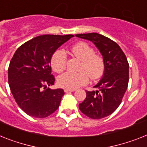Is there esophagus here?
Here are the masks:
<instances>
[{
	"instance_id": "esophagus-1",
	"label": "esophagus",
	"mask_w": 147,
	"mask_h": 147,
	"mask_svg": "<svg viewBox=\"0 0 147 147\" xmlns=\"http://www.w3.org/2000/svg\"><path fill=\"white\" fill-rule=\"evenodd\" d=\"M76 89H69V88H65L64 91H65V92H74Z\"/></svg>"
}]
</instances>
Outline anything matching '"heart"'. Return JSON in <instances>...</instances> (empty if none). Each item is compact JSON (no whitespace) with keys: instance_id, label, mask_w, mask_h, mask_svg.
<instances>
[{"instance_id":"1","label":"heart","mask_w":147,"mask_h":147,"mask_svg":"<svg viewBox=\"0 0 147 147\" xmlns=\"http://www.w3.org/2000/svg\"><path fill=\"white\" fill-rule=\"evenodd\" d=\"M71 52L74 56L81 60L78 73L65 72L58 78V82L61 87L75 89L87 84L89 77L97 80L102 76L104 71V59L100 55L94 53V49L88 43L79 42L73 45ZM67 55L63 49H58L51 58V65L55 72L61 73L65 69Z\"/></svg>"}]
</instances>
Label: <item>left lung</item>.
<instances>
[{
	"mask_svg": "<svg viewBox=\"0 0 147 147\" xmlns=\"http://www.w3.org/2000/svg\"><path fill=\"white\" fill-rule=\"evenodd\" d=\"M76 37L92 41L100 51L104 62L102 79L86 92V98L79 108L88 117L99 119L111 115L118 108L124 96L129 80V65L125 55L116 42L98 33L80 34Z\"/></svg>",
	"mask_w": 147,
	"mask_h": 147,
	"instance_id": "obj_1",
	"label": "left lung"
}]
</instances>
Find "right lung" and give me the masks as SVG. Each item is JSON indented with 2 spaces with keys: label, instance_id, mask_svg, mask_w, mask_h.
<instances>
[{
  "label": "right lung",
  "instance_id": "1",
  "mask_svg": "<svg viewBox=\"0 0 147 147\" xmlns=\"http://www.w3.org/2000/svg\"><path fill=\"white\" fill-rule=\"evenodd\" d=\"M74 35H40L19 47L9 62L8 82L17 104L29 116L45 118L59 108L62 88L51 89V58Z\"/></svg>",
  "mask_w": 147,
  "mask_h": 147
}]
</instances>
